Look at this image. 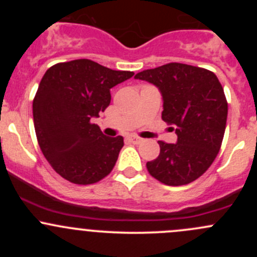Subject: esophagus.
I'll list each match as a JSON object with an SVG mask.
<instances>
[{"instance_id":"1","label":"esophagus","mask_w":257,"mask_h":257,"mask_svg":"<svg viewBox=\"0 0 257 257\" xmlns=\"http://www.w3.org/2000/svg\"><path fill=\"white\" fill-rule=\"evenodd\" d=\"M128 141L132 142L133 144H141V143H143L144 139L141 138V137H138V136H129Z\"/></svg>"}]
</instances>
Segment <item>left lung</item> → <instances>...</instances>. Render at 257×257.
<instances>
[{
  "label": "left lung",
  "mask_w": 257,
  "mask_h": 257,
  "mask_svg": "<svg viewBox=\"0 0 257 257\" xmlns=\"http://www.w3.org/2000/svg\"><path fill=\"white\" fill-rule=\"evenodd\" d=\"M163 95L162 119L178 136L175 144L159 141L160 154L147 163L153 178L169 186L186 185L209 169L224 138L227 102L214 72L184 63L139 72Z\"/></svg>",
  "instance_id": "obj_1"
}]
</instances>
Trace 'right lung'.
Here are the masks:
<instances>
[{
  "label": "right lung",
  "instance_id": "1",
  "mask_svg": "<svg viewBox=\"0 0 257 257\" xmlns=\"http://www.w3.org/2000/svg\"><path fill=\"white\" fill-rule=\"evenodd\" d=\"M90 59L62 62L47 69L33 99V121L51 167L78 185L98 183L113 170L123 137H105L90 119L110 103V88L133 77Z\"/></svg>",
  "mask_w": 257,
  "mask_h": 257
}]
</instances>
